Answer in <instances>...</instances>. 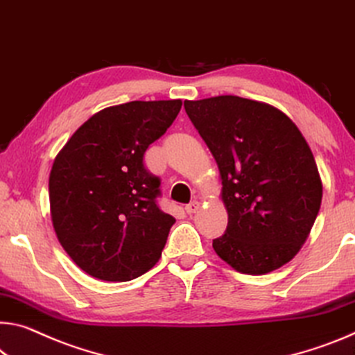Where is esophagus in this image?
I'll return each instance as SVG.
<instances>
[{
	"label": "esophagus",
	"instance_id": "obj_1",
	"mask_svg": "<svg viewBox=\"0 0 355 355\" xmlns=\"http://www.w3.org/2000/svg\"><path fill=\"white\" fill-rule=\"evenodd\" d=\"M200 208V204L198 200H193V202H189V204L184 207V210H187V213H189V215H193V213H196Z\"/></svg>",
	"mask_w": 355,
	"mask_h": 355
}]
</instances>
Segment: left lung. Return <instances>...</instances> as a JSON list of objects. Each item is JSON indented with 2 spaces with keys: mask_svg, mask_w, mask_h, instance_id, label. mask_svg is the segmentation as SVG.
Returning <instances> with one entry per match:
<instances>
[{
  "mask_svg": "<svg viewBox=\"0 0 355 355\" xmlns=\"http://www.w3.org/2000/svg\"><path fill=\"white\" fill-rule=\"evenodd\" d=\"M219 167L229 223L213 250L237 272L263 275L289 262L316 219L322 183L289 116L239 96L184 101Z\"/></svg>",
  "mask_w": 355,
  "mask_h": 355,
  "instance_id": "obj_1",
  "label": "left lung"
}]
</instances>
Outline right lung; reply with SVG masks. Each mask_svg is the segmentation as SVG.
<instances>
[{"label":"right lung","mask_w":355,"mask_h":355,"mask_svg":"<svg viewBox=\"0 0 355 355\" xmlns=\"http://www.w3.org/2000/svg\"><path fill=\"white\" fill-rule=\"evenodd\" d=\"M182 101L107 107L55 157L50 213L61 246L83 272L129 281L159 261L175 218L157 205L161 180L144 155L175 120Z\"/></svg>","instance_id":"1"}]
</instances>
